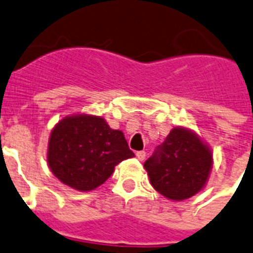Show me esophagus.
Instances as JSON below:
<instances>
[{"label": "esophagus", "instance_id": "1", "mask_svg": "<svg viewBox=\"0 0 253 253\" xmlns=\"http://www.w3.org/2000/svg\"><path fill=\"white\" fill-rule=\"evenodd\" d=\"M145 156H147V153H145L144 151H139V152H136V157L139 160H140V161H143V160L145 159Z\"/></svg>", "mask_w": 253, "mask_h": 253}]
</instances>
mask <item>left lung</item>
<instances>
[{
    "instance_id": "obj_1",
    "label": "left lung",
    "mask_w": 253,
    "mask_h": 253,
    "mask_svg": "<svg viewBox=\"0 0 253 253\" xmlns=\"http://www.w3.org/2000/svg\"><path fill=\"white\" fill-rule=\"evenodd\" d=\"M213 153L199 135L174 127L155 155L144 162L149 182L169 200H186L200 192L212 171Z\"/></svg>"
}]
</instances>
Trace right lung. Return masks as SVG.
<instances>
[{
    "label": "right lung",
    "mask_w": 253,
    "mask_h": 253,
    "mask_svg": "<svg viewBox=\"0 0 253 253\" xmlns=\"http://www.w3.org/2000/svg\"><path fill=\"white\" fill-rule=\"evenodd\" d=\"M122 131L102 117L73 114L53 127L48 141V165L63 184L87 192L112 175L123 160L133 157Z\"/></svg>",
    "instance_id": "right-lung-1"
}]
</instances>
